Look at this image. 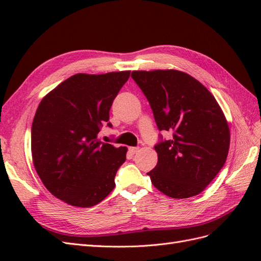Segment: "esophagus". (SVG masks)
Returning <instances> with one entry per match:
<instances>
[{
  "instance_id": "34e87169",
  "label": "esophagus",
  "mask_w": 261,
  "mask_h": 261,
  "mask_svg": "<svg viewBox=\"0 0 261 261\" xmlns=\"http://www.w3.org/2000/svg\"><path fill=\"white\" fill-rule=\"evenodd\" d=\"M129 151H130L132 154L139 152V147H130V148H129Z\"/></svg>"
}]
</instances>
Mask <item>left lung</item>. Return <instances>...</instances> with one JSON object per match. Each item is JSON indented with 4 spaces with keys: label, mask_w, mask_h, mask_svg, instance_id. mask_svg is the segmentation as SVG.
<instances>
[{
    "label": "left lung",
    "mask_w": 261,
    "mask_h": 261,
    "mask_svg": "<svg viewBox=\"0 0 261 261\" xmlns=\"http://www.w3.org/2000/svg\"><path fill=\"white\" fill-rule=\"evenodd\" d=\"M131 77L150 104L158 129L173 132L154 146L158 163L152 185L173 198L203 192L228 157L230 129L211 92L184 71L135 70Z\"/></svg>",
    "instance_id": "obj_1"
}]
</instances>
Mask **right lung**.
Instances as JSON below:
<instances>
[{"instance_id":"add662e5","label":"right lung","mask_w":261,"mask_h":261,"mask_svg":"<svg viewBox=\"0 0 261 261\" xmlns=\"http://www.w3.org/2000/svg\"><path fill=\"white\" fill-rule=\"evenodd\" d=\"M129 77L130 70L76 74L39 104L31 127L32 162L43 185L63 202L91 207L115 187L127 148L103 143L97 135Z\"/></svg>"}]
</instances>
